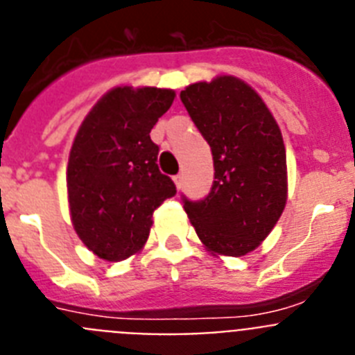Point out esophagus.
Returning a JSON list of instances; mask_svg holds the SVG:
<instances>
[{
    "mask_svg": "<svg viewBox=\"0 0 355 355\" xmlns=\"http://www.w3.org/2000/svg\"><path fill=\"white\" fill-rule=\"evenodd\" d=\"M174 183H175V187H178V190H180L181 184H183V174L174 175Z\"/></svg>",
    "mask_w": 355,
    "mask_h": 355,
    "instance_id": "34e87169",
    "label": "esophagus"
}]
</instances>
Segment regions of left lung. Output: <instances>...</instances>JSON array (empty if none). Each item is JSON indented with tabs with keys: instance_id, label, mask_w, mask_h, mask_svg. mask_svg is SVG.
Returning <instances> with one entry per match:
<instances>
[{
	"instance_id": "8db88e82",
	"label": "left lung",
	"mask_w": 355,
	"mask_h": 355,
	"mask_svg": "<svg viewBox=\"0 0 355 355\" xmlns=\"http://www.w3.org/2000/svg\"><path fill=\"white\" fill-rule=\"evenodd\" d=\"M181 103L213 156V184L183 197L188 218L211 252L243 256L268 236L286 205L283 135L261 97L233 76L193 83Z\"/></svg>"
}]
</instances>
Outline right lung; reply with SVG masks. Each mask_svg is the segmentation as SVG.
Wrapping results in <instances>:
<instances>
[{
	"label": "right lung",
	"instance_id": "right-lung-1",
	"mask_svg": "<svg viewBox=\"0 0 355 355\" xmlns=\"http://www.w3.org/2000/svg\"><path fill=\"white\" fill-rule=\"evenodd\" d=\"M174 101L167 89L117 87L92 108L72 144L67 192L78 236L106 261L139 252L153 213L175 196L158 168L150 130Z\"/></svg>",
	"mask_w": 355,
	"mask_h": 355
}]
</instances>
